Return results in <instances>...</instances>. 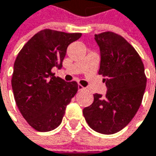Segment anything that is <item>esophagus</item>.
<instances>
[{
	"label": "esophagus",
	"mask_w": 156,
	"mask_h": 156,
	"mask_svg": "<svg viewBox=\"0 0 156 156\" xmlns=\"http://www.w3.org/2000/svg\"><path fill=\"white\" fill-rule=\"evenodd\" d=\"M79 90H86V88H84L83 86H81V85H79Z\"/></svg>",
	"instance_id": "34e87169"
}]
</instances>
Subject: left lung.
I'll return each mask as SVG.
<instances>
[{"mask_svg":"<svg viewBox=\"0 0 156 156\" xmlns=\"http://www.w3.org/2000/svg\"><path fill=\"white\" fill-rule=\"evenodd\" d=\"M101 49L99 75L104 76L106 96L94 94L93 103L84 108L89 126L103 134H113L123 129L138 112L146 87L144 63L122 35L113 32L95 34Z\"/></svg>","mask_w":156,"mask_h":156,"instance_id":"1","label":"left lung"}]
</instances>
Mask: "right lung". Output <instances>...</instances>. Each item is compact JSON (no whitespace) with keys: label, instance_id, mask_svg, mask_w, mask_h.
<instances>
[{"label":"right lung","instance_id":"obj_1","mask_svg":"<svg viewBox=\"0 0 156 156\" xmlns=\"http://www.w3.org/2000/svg\"><path fill=\"white\" fill-rule=\"evenodd\" d=\"M80 33L44 29L21 49L13 66L12 88L16 105L28 124L38 132L58 127L66 107L77 92L76 81L66 82L52 68L62 67L67 46Z\"/></svg>","mask_w":156,"mask_h":156}]
</instances>
